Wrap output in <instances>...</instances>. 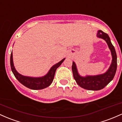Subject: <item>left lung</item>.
I'll list each match as a JSON object with an SVG mask.
<instances>
[{"label": "left lung", "instance_id": "1", "mask_svg": "<svg viewBox=\"0 0 122 122\" xmlns=\"http://www.w3.org/2000/svg\"><path fill=\"white\" fill-rule=\"evenodd\" d=\"M97 36L104 40L107 43L109 50L111 52L112 60L108 70L105 73L97 76H81L78 74L74 61H72V71L74 78L75 79L77 84L79 86L85 89L91 90V91H98L106 86L113 79L117 69V55L114 46L112 44L108 35L102 30H98Z\"/></svg>", "mask_w": 122, "mask_h": 122}]
</instances>
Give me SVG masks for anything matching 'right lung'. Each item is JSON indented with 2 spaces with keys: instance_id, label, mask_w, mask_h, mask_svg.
Returning a JSON list of instances; mask_svg holds the SVG:
<instances>
[{
  "instance_id": "1",
  "label": "right lung",
  "mask_w": 122,
  "mask_h": 122,
  "mask_svg": "<svg viewBox=\"0 0 122 122\" xmlns=\"http://www.w3.org/2000/svg\"><path fill=\"white\" fill-rule=\"evenodd\" d=\"M65 59H63L59 62L50 68L48 72L46 74V76H41V77L36 78L24 76L20 74V73H18L15 70V68L14 66L13 52H12L10 56V66L12 72H13L14 76H15L16 78L18 80V81L20 83H22L25 86L31 89L40 90L46 88V87L49 86L51 84L53 80H54L56 70L61 65L63 61H65Z\"/></svg>"
}]
</instances>
